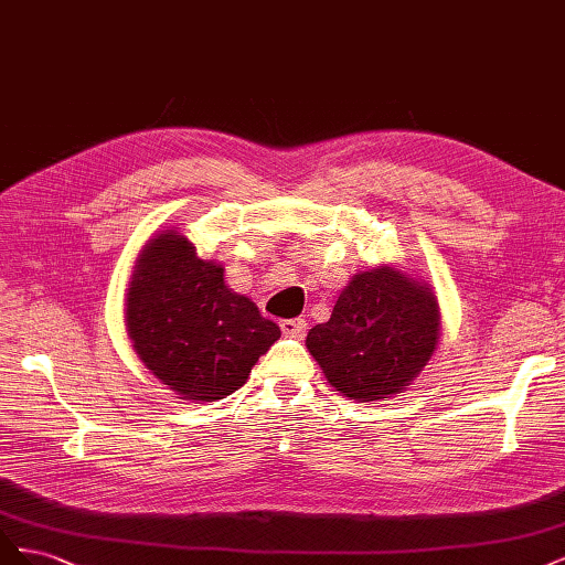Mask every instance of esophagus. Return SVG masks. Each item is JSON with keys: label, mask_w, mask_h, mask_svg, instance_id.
I'll use <instances>...</instances> for the list:
<instances>
[{"label": "esophagus", "mask_w": 565, "mask_h": 565, "mask_svg": "<svg viewBox=\"0 0 565 565\" xmlns=\"http://www.w3.org/2000/svg\"><path fill=\"white\" fill-rule=\"evenodd\" d=\"M280 330L285 337H295L301 339L306 334V320L303 318H289L280 322Z\"/></svg>", "instance_id": "esophagus-1"}]
</instances>
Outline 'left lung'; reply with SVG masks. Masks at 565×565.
<instances>
[{
	"instance_id": "obj_1",
	"label": "left lung",
	"mask_w": 565,
	"mask_h": 565,
	"mask_svg": "<svg viewBox=\"0 0 565 565\" xmlns=\"http://www.w3.org/2000/svg\"><path fill=\"white\" fill-rule=\"evenodd\" d=\"M438 334L431 285L377 266L341 289L330 320L309 330L306 347L341 396L370 403L405 391L429 363Z\"/></svg>"
}]
</instances>
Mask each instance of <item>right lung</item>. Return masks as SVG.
Segmentation results:
<instances>
[{"mask_svg": "<svg viewBox=\"0 0 565 565\" xmlns=\"http://www.w3.org/2000/svg\"><path fill=\"white\" fill-rule=\"evenodd\" d=\"M127 332L143 365L183 401L241 388L280 328L224 282V266L162 231L146 243L127 289Z\"/></svg>", "mask_w": 565, "mask_h": 565, "instance_id": "add662e5", "label": "right lung"}]
</instances>
